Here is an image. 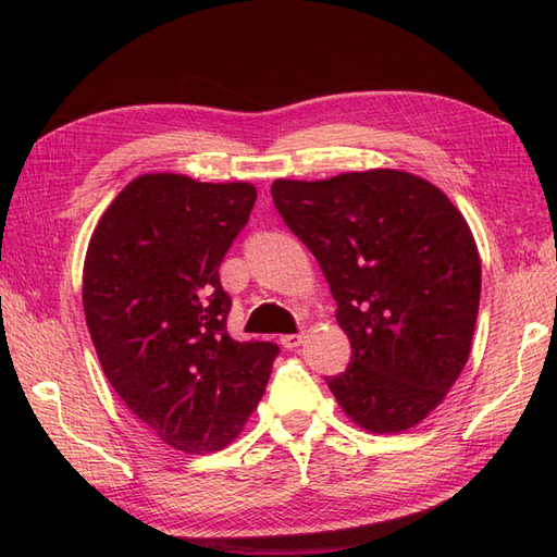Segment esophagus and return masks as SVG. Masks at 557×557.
I'll list each match as a JSON object with an SVG mask.
<instances>
[{
    "label": "esophagus",
    "mask_w": 557,
    "mask_h": 557,
    "mask_svg": "<svg viewBox=\"0 0 557 557\" xmlns=\"http://www.w3.org/2000/svg\"><path fill=\"white\" fill-rule=\"evenodd\" d=\"M304 342V335L301 333H297V335H282L280 337V345L285 347V349H297L299 345Z\"/></svg>",
    "instance_id": "34e87169"
}]
</instances>
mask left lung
Segmentation results:
<instances>
[{
    "mask_svg": "<svg viewBox=\"0 0 557 557\" xmlns=\"http://www.w3.org/2000/svg\"><path fill=\"white\" fill-rule=\"evenodd\" d=\"M287 227L311 248L351 345L327 377L347 417L399 433L441 405L465 369L481 297V258L441 188L399 170L323 182L275 180Z\"/></svg>",
    "mask_w": 557,
    "mask_h": 557,
    "instance_id": "8db88e82",
    "label": "left lung"
}]
</instances>
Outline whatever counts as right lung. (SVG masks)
Wrapping results in <instances>:
<instances>
[{"instance_id":"add662e5","label":"right lung","mask_w":557,"mask_h":557,"mask_svg":"<svg viewBox=\"0 0 557 557\" xmlns=\"http://www.w3.org/2000/svg\"><path fill=\"white\" fill-rule=\"evenodd\" d=\"M256 186L136 176L104 210L83 263V311L110 385L182 453L230 445L265 393L280 347L227 333L220 263Z\"/></svg>"}]
</instances>
